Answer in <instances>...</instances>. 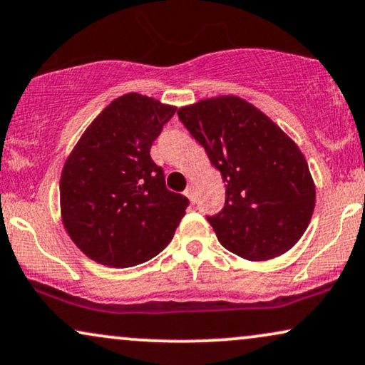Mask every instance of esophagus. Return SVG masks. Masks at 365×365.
<instances>
[{
  "instance_id": "34e87169",
  "label": "esophagus",
  "mask_w": 365,
  "mask_h": 365,
  "mask_svg": "<svg viewBox=\"0 0 365 365\" xmlns=\"http://www.w3.org/2000/svg\"><path fill=\"white\" fill-rule=\"evenodd\" d=\"M184 194H186V196L189 197V201H191V202L196 201V196H194V187L191 186V184H189V186L186 187V191H184Z\"/></svg>"
}]
</instances>
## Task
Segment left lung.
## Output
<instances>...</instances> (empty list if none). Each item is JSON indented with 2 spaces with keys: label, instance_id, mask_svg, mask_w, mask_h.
Wrapping results in <instances>:
<instances>
[{
  "label": "left lung",
  "instance_id": "8db88e82",
  "mask_svg": "<svg viewBox=\"0 0 365 365\" xmlns=\"http://www.w3.org/2000/svg\"><path fill=\"white\" fill-rule=\"evenodd\" d=\"M178 115L226 182L225 207L207 216L220 243L252 262L288 252L315 206L314 179L295 142L235 96L181 107Z\"/></svg>",
  "mask_w": 365,
  "mask_h": 365
}]
</instances>
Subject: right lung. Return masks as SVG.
I'll return each instance as SVG.
<instances>
[{
	"label": "right lung",
	"mask_w": 365,
	"mask_h": 365,
	"mask_svg": "<svg viewBox=\"0 0 365 365\" xmlns=\"http://www.w3.org/2000/svg\"><path fill=\"white\" fill-rule=\"evenodd\" d=\"M176 112L153 97L112 101L80 137L60 178L61 221L93 262L113 268L140 264L163 252L187 197L165 187L150 145Z\"/></svg>",
	"instance_id": "obj_1"
}]
</instances>
